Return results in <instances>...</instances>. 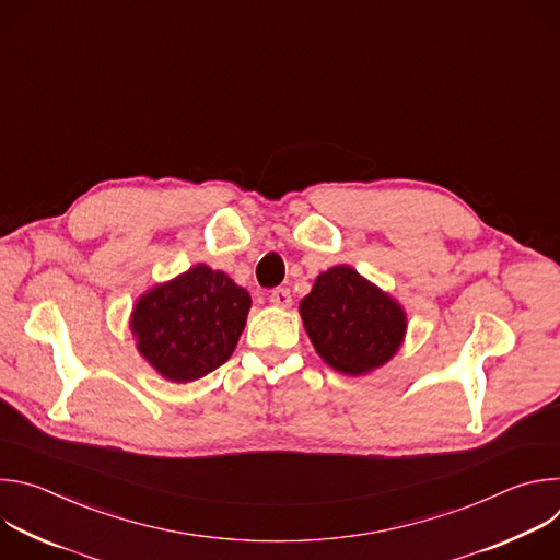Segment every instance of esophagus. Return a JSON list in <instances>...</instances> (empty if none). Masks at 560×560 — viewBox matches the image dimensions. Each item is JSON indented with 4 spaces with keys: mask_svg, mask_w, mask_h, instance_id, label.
I'll return each instance as SVG.
<instances>
[{
    "mask_svg": "<svg viewBox=\"0 0 560 560\" xmlns=\"http://www.w3.org/2000/svg\"><path fill=\"white\" fill-rule=\"evenodd\" d=\"M268 299L275 307H290L292 305V294H290L288 288H275Z\"/></svg>",
    "mask_w": 560,
    "mask_h": 560,
    "instance_id": "34e87169",
    "label": "esophagus"
}]
</instances>
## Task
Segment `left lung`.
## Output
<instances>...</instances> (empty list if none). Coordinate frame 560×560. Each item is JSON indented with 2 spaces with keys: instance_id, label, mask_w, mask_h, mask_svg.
<instances>
[{
  "instance_id": "left-lung-1",
  "label": "left lung",
  "mask_w": 560,
  "mask_h": 560,
  "mask_svg": "<svg viewBox=\"0 0 560 560\" xmlns=\"http://www.w3.org/2000/svg\"><path fill=\"white\" fill-rule=\"evenodd\" d=\"M299 312L318 357L350 376L387 363L408 328L404 307L350 266L318 275Z\"/></svg>"
}]
</instances>
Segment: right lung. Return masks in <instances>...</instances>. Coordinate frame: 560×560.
Returning a JSON list of instances; mask_svg holds the SVG:
<instances>
[{
    "label": "right lung",
    "instance_id": "add662e5",
    "mask_svg": "<svg viewBox=\"0 0 560 560\" xmlns=\"http://www.w3.org/2000/svg\"><path fill=\"white\" fill-rule=\"evenodd\" d=\"M250 294L203 264L148 290L132 310L139 354L164 378L188 383L223 365L246 328Z\"/></svg>",
    "mask_w": 560,
    "mask_h": 560
}]
</instances>
